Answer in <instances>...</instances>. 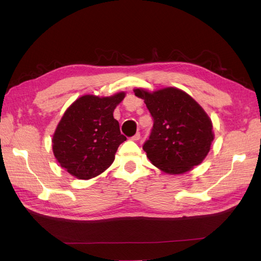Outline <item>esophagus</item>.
I'll return each mask as SVG.
<instances>
[{
  "mask_svg": "<svg viewBox=\"0 0 261 261\" xmlns=\"http://www.w3.org/2000/svg\"><path fill=\"white\" fill-rule=\"evenodd\" d=\"M130 139H132V140H134V141H137V140H139V139H140V134H139V133L135 134V135H134Z\"/></svg>",
  "mask_w": 261,
  "mask_h": 261,
  "instance_id": "obj_1",
  "label": "esophagus"
}]
</instances>
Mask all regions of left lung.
Wrapping results in <instances>:
<instances>
[{
	"label": "left lung",
	"mask_w": 261,
	"mask_h": 261,
	"mask_svg": "<svg viewBox=\"0 0 261 261\" xmlns=\"http://www.w3.org/2000/svg\"><path fill=\"white\" fill-rule=\"evenodd\" d=\"M153 117V127L144 145L147 158L168 174H183L200 164L215 138L204 110L185 91L167 87L149 92L134 89Z\"/></svg>",
	"instance_id": "1"
}]
</instances>
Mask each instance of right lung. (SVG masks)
<instances>
[{"label":"right lung","mask_w":261,"mask_h":261,"mask_svg":"<svg viewBox=\"0 0 261 261\" xmlns=\"http://www.w3.org/2000/svg\"><path fill=\"white\" fill-rule=\"evenodd\" d=\"M125 92L111 97L85 94L70 105L52 138L55 159L70 175L90 179L105 172L126 137L113 116Z\"/></svg>","instance_id":"1"}]
</instances>
